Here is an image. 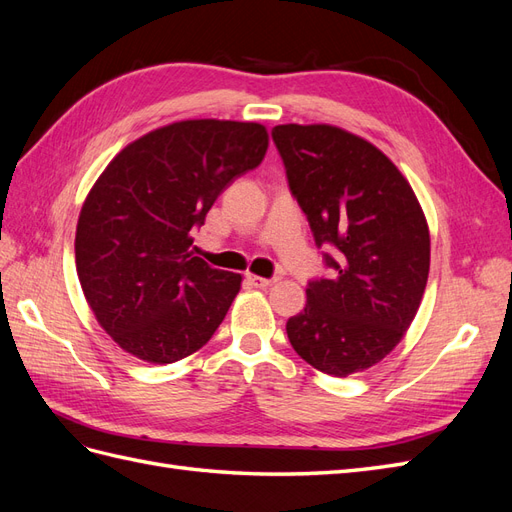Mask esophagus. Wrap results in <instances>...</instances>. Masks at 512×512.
<instances>
[{"label":"esophagus","instance_id":"obj_1","mask_svg":"<svg viewBox=\"0 0 512 512\" xmlns=\"http://www.w3.org/2000/svg\"><path fill=\"white\" fill-rule=\"evenodd\" d=\"M245 277H247V282H250L256 288H267V286L277 282V277H260V275H254V273H247Z\"/></svg>","mask_w":512,"mask_h":512}]
</instances>
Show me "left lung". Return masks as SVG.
Listing matches in <instances>:
<instances>
[{"label": "left lung", "instance_id": "1", "mask_svg": "<svg viewBox=\"0 0 512 512\" xmlns=\"http://www.w3.org/2000/svg\"><path fill=\"white\" fill-rule=\"evenodd\" d=\"M292 196L307 215L331 277L307 282L286 322L292 348L346 378L380 363L412 324L429 275V228L406 177L365 138L286 123L271 130Z\"/></svg>", "mask_w": 512, "mask_h": 512}]
</instances>
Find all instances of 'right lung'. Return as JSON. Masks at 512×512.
Segmentation results:
<instances>
[{
	"label": "right lung",
	"instance_id": "obj_1",
	"mask_svg": "<svg viewBox=\"0 0 512 512\" xmlns=\"http://www.w3.org/2000/svg\"><path fill=\"white\" fill-rule=\"evenodd\" d=\"M267 147L260 123L188 119L141 136L104 168L83 203L74 254L91 312L119 348L166 365L209 342L241 275L194 256L192 230Z\"/></svg>",
	"mask_w": 512,
	"mask_h": 512
}]
</instances>
